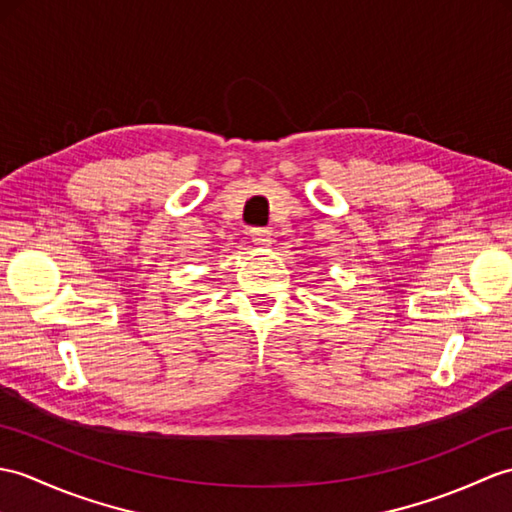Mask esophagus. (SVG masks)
<instances>
[{
  "instance_id": "obj_1",
  "label": "esophagus",
  "mask_w": 512,
  "mask_h": 512,
  "mask_svg": "<svg viewBox=\"0 0 512 512\" xmlns=\"http://www.w3.org/2000/svg\"><path fill=\"white\" fill-rule=\"evenodd\" d=\"M251 240H253V244H257V246H268V244L272 242V237H270V231H268V229H264V227H253V229H251Z\"/></svg>"
}]
</instances>
